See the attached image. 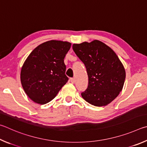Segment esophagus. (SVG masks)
Instances as JSON below:
<instances>
[{"instance_id":"1","label":"esophagus","mask_w":147,"mask_h":147,"mask_svg":"<svg viewBox=\"0 0 147 147\" xmlns=\"http://www.w3.org/2000/svg\"><path fill=\"white\" fill-rule=\"evenodd\" d=\"M70 81H71V83H73V84L75 83V82H76V80H75V79H74V78H70Z\"/></svg>"}]
</instances>
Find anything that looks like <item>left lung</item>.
<instances>
[{
	"label": "left lung",
	"mask_w": 147,
	"mask_h": 147,
	"mask_svg": "<svg viewBox=\"0 0 147 147\" xmlns=\"http://www.w3.org/2000/svg\"><path fill=\"white\" fill-rule=\"evenodd\" d=\"M72 48L84 63L88 76V84L81 92L83 98L96 107L106 106L122 90L125 70L117 55L101 41L74 44Z\"/></svg>",
	"instance_id": "8db88e82"
}]
</instances>
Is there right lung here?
I'll use <instances>...</instances> for the list:
<instances>
[{
	"label": "right lung",
	"mask_w": 147,
	"mask_h": 147,
	"mask_svg": "<svg viewBox=\"0 0 147 147\" xmlns=\"http://www.w3.org/2000/svg\"><path fill=\"white\" fill-rule=\"evenodd\" d=\"M70 47L68 42L52 40L38 46L28 57L21 69L20 81L32 101L48 103L68 82L64 59Z\"/></svg>",
	"instance_id": "add662e5"
}]
</instances>
